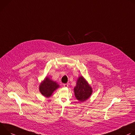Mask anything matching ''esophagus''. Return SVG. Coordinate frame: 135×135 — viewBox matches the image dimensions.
<instances>
[{"instance_id":"1","label":"esophagus","mask_w":135,"mask_h":135,"mask_svg":"<svg viewBox=\"0 0 135 135\" xmlns=\"http://www.w3.org/2000/svg\"><path fill=\"white\" fill-rule=\"evenodd\" d=\"M63 86L65 87H68V84H63Z\"/></svg>"}]
</instances>
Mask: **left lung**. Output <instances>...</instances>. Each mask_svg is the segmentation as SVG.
<instances>
[{"mask_svg": "<svg viewBox=\"0 0 135 135\" xmlns=\"http://www.w3.org/2000/svg\"><path fill=\"white\" fill-rule=\"evenodd\" d=\"M74 92L77 100L84 101L92 94V89L86 80L80 76L77 81V85L74 88Z\"/></svg>", "mask_w": 135, "mask_h": 135, "instance_id": "obj_1", "label": "left lung"}]
</instances>
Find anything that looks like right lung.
<instances>
[{"mask_svg":"<svg viewBox=\"0 0 135 135\" xmlns=\"http://www.w3.org/2000/svg\"><path fill=\"white\" fill-rule=\"evenodd\" d=\"M58 87L59 85L56 82L47 77L40 84V91L43 96L48 98Z\"/></svg>","mask_w":135,"mask_h":135,"instance_id":"1","label":"right lung"}]
</instances>
